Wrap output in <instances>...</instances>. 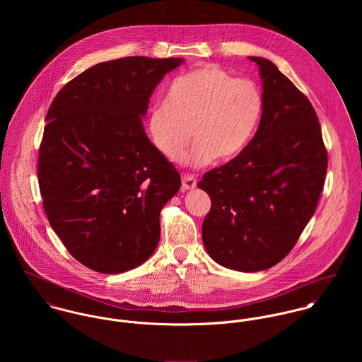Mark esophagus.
I'll return each mask as SVG.
<instances>
[{"label":"esophagus","instance_id":"esophagus-1","mask_svg":"<svg viewBox=\"0 0 362 362\" xmlns=\"http://www.w3.org/2000/svg\"><path fill=\"white\" fill-rule=\"evenodd\" d=\"M197 187V178L192 175H182V189H194Z\"/></svg>","mask_w":362,"mask_h":362}]
</instances>
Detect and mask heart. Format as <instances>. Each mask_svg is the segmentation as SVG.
Listing matches in <instances>:
<instances>
[{
    "label": "heart",
    "instance_id": "obj_1",
    "mask_svg": "<svg viewBox=\"0 0 362 362\" xmlns=\"http://www.w3.org/2000/svg\"><path fill=\"white\" fill-rule=\"evenodd\" d=\"M263 104L257 82L205 65L173 81L164 103L149 112V136L156 151L173 163L181 160L192 135L197 142L188 163L205 165L216 157L227 161L254 138Z\"/></svg>",
    "mask_w": 362,
    "mask_h": 362
}]
</instances>
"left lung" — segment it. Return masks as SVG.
<instances>
[{"label":"left lung","mask_w":362,"mask_h":362,"mask_svg":"<svg viewBox=\"0 0 362 362\" xmlns=\"http://www.w3.org/2000/svg\"><path fill=\"white\" fill-rule=\"evenodd\" d=\"M257 62L263 112L248 146L198 187L210 197L202 238L218 264L259 272L286 258L315 213L327 152L310 100L277 66Z\"/></svg>","instance_id":"1"}]
</instances>
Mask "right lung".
<instances>
[{
	"label": "right lung",
	"instance_id": "1",
	"mask_svg": "<svg viewBox=\"0 0 362 362\" xmlns=\"http://www.w3.org/2000/svg\"><path fill=\"white\" fill-rule=\"evenodd\" d=\"M182 62L125 57L96 64L49 108L37 167L43 207L68 252L92 270L122 273L155 252L160 211L181 178L142 118L156 86Z\"/></svg>",
	"mask_w": 362,
	"mask_h": 362
}]
</instances>
